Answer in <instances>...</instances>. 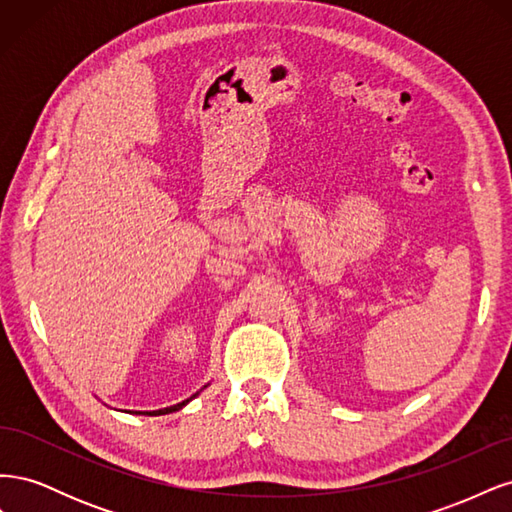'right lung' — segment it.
Returning <instances> with one entry per match:
<instances>
[{"instance_id":"right-lung-1","label":"right lung","mask_w":512,"mask_h":512,"mask_svg":"<svg viewBox=\"0 0 512 512\" xmlns=\"http://www.w3.org/2000/svg\"><path fill=\"white\" fill-rule=\"evenodd\" d=\"M207 386H209V384H205L203 389H207ZM203 389H200V391H203ZM200 391H198V393H194V395H192V397H188V399L179 401V404H175V406H168V408H160V410H147V412H141V410H126V412H130V414H145V416H162V414H170V412H177V410H181L183 406H188L194 397H198V395H200Z\"/></svg>"}]
</instances>
